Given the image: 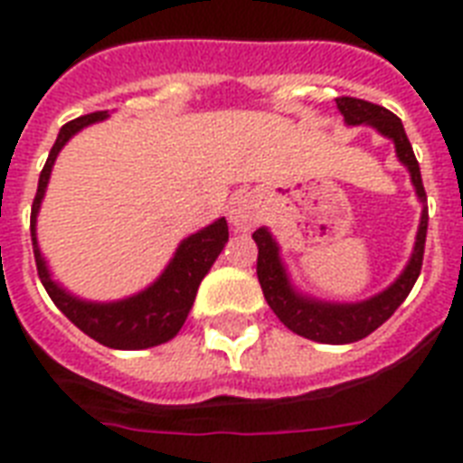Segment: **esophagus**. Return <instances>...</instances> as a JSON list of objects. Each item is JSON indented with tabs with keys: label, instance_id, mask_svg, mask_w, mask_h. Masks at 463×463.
I'll use <instances>...</instances> for the list:
<instances>
[{
	"label": "esophagus",
	"instance_id": "34e87169",
	"mask_svg": "<svg viewBox=\"0 0 463 463\" xmlns=\"http://www.w3.org/2000/svg\"><path fill=\"white\" fill-rule=\"evenodd\" d=\"M260 221V203L250 194L238 196L231 206V223L238 231H252L254 225Z\"/></svg>",
	"mask_w": 463,
	"mask_h": 463
}]
</instances>
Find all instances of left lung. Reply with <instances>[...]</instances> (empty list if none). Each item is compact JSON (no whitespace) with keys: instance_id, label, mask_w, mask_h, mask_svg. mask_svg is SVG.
<instances>
[{"instance_id":"left-lung-1","label":"left lung","mask_w":463,"mask_h":463,"mask_svg":"<svg viewBox=\"0 0 463 463\" xmlns=\"http://www.w3.org/2000/svg\"><path fill=\"white\" fill-rule=\"evenodd\" d=\"M336 105L341 115H344L345 125H370L382 137L394 141L396 156H399L403 165L409 167L411 182L416 187L418 199L423 202L416 247H413L409 264L387 290L367 298L363 303H324V300H315V298L298 293L290 286L281 254H279V245L271 238V232L267 228H260V231L252 232V240L257 242V250H260V254H257V279H260L264 298H267L269 307L274 309V315L298 336L319 341V344L338 345L353 344V341L370 336L409 298L413 283L420 276V267H423L425 235H428V203H425L428 196H425L423 177H420L416 154H413L409 137L403 132L402 119L396 118L394 112H389L387 108L367 103V100H360V98H336Z\"/></svg>"}]
</instances>
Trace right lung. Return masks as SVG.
Wrapping results in <instances>:
<instances>
[{
  "label": "right lung",
  "mask_w": 463,
  "mask_h": 463,
  "mask_svg": "<svg viewBox=\"0 0 463 463\" xmlns=\"http://www.w3.org/2000/svg\"><path fill=\"white\" fill-rule=\"evenodd\" d=\"M105 118H108V110L90 112V115L71 119L60 129V137L54 141L45 167L40 173L38 192L33 199V254H35V267H38V276L45 286L47 296L52 298V303L67 315L69 322H74L83 334H89L93 341L108 345V348L141 351V348L160 345L177 336V331L182 329V324L187 319L189 309L194 305L199 283H202L203 276L209 274V269L213 267V261L218 260V254L228 242V223H225V218H218L211 225H206L203 231L182 240L165 271L146 290H141L132 298H125V300H118V303H89V300H81V298L67 293L60 283H54L50 271H47L45 260L40 254L38 238H35L40 203H43L50 173H52L54 160H57L61 146L76 132H81L83 127L100 122Z\"/></svg>",
  "instance_id": "add662e5"
}]
</instances>
